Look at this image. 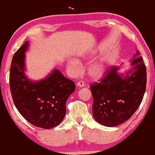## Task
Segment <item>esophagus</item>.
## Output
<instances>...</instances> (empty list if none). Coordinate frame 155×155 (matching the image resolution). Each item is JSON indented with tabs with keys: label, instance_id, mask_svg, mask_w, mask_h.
<instances>
[{
	"label": "esophagus",
	"instance_id": "34e87169",
	"mask_svg": "<svg viewBox=\"0 0 155 155\" xmlns=\"http://www.w3.org/2000/svg\"><path fill=\"white\" fill-rule=\"evenodd\" d=\"M77 86L78 87H84V83L83 81H79V82L77 83Z\"/></svg>",
	"mask_w": 155,
	"mask_h": 155
}]
</instances>
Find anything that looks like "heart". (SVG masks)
Returning a JSON list of instances; mask_svg holds the SVG:
<instances>
[{
    "label": "heart",
    "instance_id": "1",
    "mask_svg": "<svg viewBox=\"0 0 155 155\" xmlns=\"http://www.w3.org/2000/svg\"><path fill=\"white\" fill-rule=\"evenodd\" d=\"M93 54L85 57V59H91ZM69 68L73 74H78L81 69V65L76 59H71L69 63ZM108 69V59L106 58H101L93 61L88 66V74L93 80H99L106 74Z\"/></svg>",
    "mask_w": 155,
    "mask_h": 155
}]
</instances>
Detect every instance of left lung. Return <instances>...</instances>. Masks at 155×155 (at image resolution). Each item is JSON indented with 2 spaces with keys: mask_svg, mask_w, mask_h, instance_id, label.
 Masks as SVG:
<instances>
[{
  "mask_svg": "<svg viewBox=\"0 0 155 155\" xmlns=\"http://www.w3.org/2000/svg\"><path fill=\"white\" fill-rule=\"evenodd\" d=\"M139 51L133 56L131 68L119 72L112 66L101 83L91 85L93 117L97 123L114 127L128 120L142 102L146 86V68Z\"/></svg>",
  "mask_w": 155,
  "mask_h": 155,
  "instance_id": "8db88e82",
  "label": "left lung"
}]
</instances>
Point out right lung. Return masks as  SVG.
Instances as JSON below:
<instances>
[{
  "mask_svg": "<svg viewBox=\"0 0 155 155\" xmlns=\"http://www.w3.org/2000/svg\"><path fill=\"white\" fill-rule=\"evenodd\" d=\"M26 41L15 53L9 74V86L13 102L28 122L43 129H52L66 115V102L75 90L74 82L53 69L46 78L31 81L26 75Z\"/></svg>",
  "mask_w": 155,
  "mask_h": 155,
  "instance_id": "add662e5",
  "label": "right lung"
}]
</instances>
